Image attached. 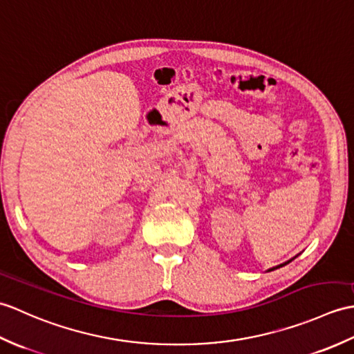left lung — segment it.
Returning <instances> with one entry per match:
<instances>
[{
	"label": "left lung",
	"mask_w": 354,
	"mask_h": 354,
	"mask_svg": "<svg viewBox=\"0 0 354 354\" xmlns=\"http://www.w3.org/2000/svg\"><path fill=\"white\" fill-rule=\"evenodd\" d=\"M290 262V261H289ZM289 262H286V263H289ZM286 263H281V265H279V266H276V268H280V266H283V265H286ZM276 268H272V270H276Z\"/></svg>",
	"instance_id": "left-lung-1"
}]
</instances>
